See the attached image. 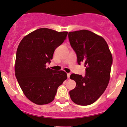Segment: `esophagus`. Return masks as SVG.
<instances>
[{"label": "esophagus", "mask_w": 127, "mask_h": 127, "mask_svg": "<svg viewBox=\"0 0 127 127\" xmlns=\"http://www.w3.org/2000/svg\"><path fill=\"white\" fill-rule=\"evenodd\" d=\"M70 73H67V77H68V79H69L70 78Z\"/></svg>", "instance_id": "obj_1"}]
</instances>
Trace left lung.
I'll use <instances>...</instances> for the list:
<instances>
[{
	"label": "left lung",
	"mask_w": 127,
	"mask_h": 127,
	"mask_svg": "<svg viewBox=\"0 0 127 127\" xmlns=\"http://www.w3.org/2000/svg\"><path fill=\"white\" fill-rule=\"evenodd\" d=\"M68 38L77 58V63L86 66L85 76L72 74L76 86L69 91L71 100L81 106L96 101L107 87L113 59L105 39L87 30L70 32Z\"/></svg>",
	"instance_id": "obj_1"
}]
</instances>
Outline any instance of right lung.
I'll return each instance as SVG.
<instances>
[{
  "instance_id": "add662e5",
  "label": "right lung",
  "mask_w": 127,
  "mask_h": 127,
  "mask_svg": "<svg viewBox=\"0 0 127 127\" xmlns=\"http://www.w3.org/2000/svg\"><path fill=\"white\" fill-rule=\"evenodd\" d=\"M67 34L68 32L40 28L25 36L18 45L15 77L25 96L36 104L53 101L58 87L67 79L64 71L46 68V64L50 63L54 52Z\"/></svg>"
}]
</instances>
